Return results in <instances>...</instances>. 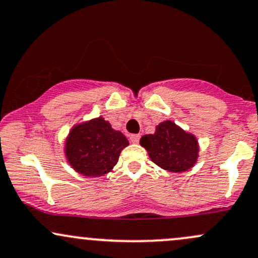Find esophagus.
I'll return each instance as SVG.
<instances>
[{"instance_id":"esophagus-1","label":"esophagus","mask_w":258,"mask_h":258,"mask_svg":"<svg viewBox=\"0 0 258 258\" xmlns=\"http://www.w3.org/2000/svg\"><path fill=\"white\" fill-rule=\"evenodd\" d=\"M139 137H141V136H139V135H131V137H130V139H131L132 143L137 144L138 142H139Z\"/></svg>"}]
</instances>
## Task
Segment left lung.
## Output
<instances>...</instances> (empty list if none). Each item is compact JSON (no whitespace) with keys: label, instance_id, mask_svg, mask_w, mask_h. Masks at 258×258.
Instances as JSON below:
<instances>
[{"label":"left lung","instance_id":"1","mask_svg":"<svg viewBox=\"0 0 258 258\" xmlns=\"http://www.w3.org/2000/svg\"><path fill=\"white\" fill-rule=\"evenodd\" d=\"M139 143L154 164L170 172H185L199 159L200 147L197 137L171 120L156 125L152 135L142 136Z\"/></svg>","mask_w":258,"mask_h":258}]
</instances>
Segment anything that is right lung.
<instances>
[{"instance_id": "add662e5", "label": "right lung", "mask_w": 258, "mask_h": 258, "mask_svg": "<svg viewBox=\"0 0 258 258\" xmlns=\"http://www.w3.org/2000/svg\"><path fill=\"white\" fill-rule=\"evenodd\" d=\"M128 141L104 117L82 121L72 127L64 142L69 165L85 177H102L111 172Z\"/></svg>"}]
</instances>
